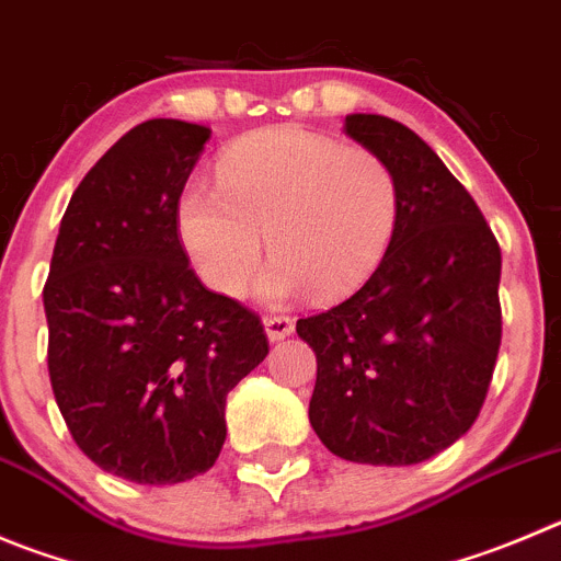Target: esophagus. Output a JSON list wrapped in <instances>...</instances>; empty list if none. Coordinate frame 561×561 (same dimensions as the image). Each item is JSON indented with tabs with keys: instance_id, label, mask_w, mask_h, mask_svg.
Here are the masks:
<instances>
[{
	"instance_id": "1",
	"label": "esophagus",
	"mask_w": 561,
	"mask_h": 561,
	"mask_svg": "<svg viewBox=\"0 0 561 561\" xmlns=\"http://www.w3.org/2000/svg\"><path fill=\"white\" fill-rule=\"evenodd\" d=\"M296 323L287 316H265V332H268L271 340H285L290 337Z\"/></svg>"
}]
</instances>
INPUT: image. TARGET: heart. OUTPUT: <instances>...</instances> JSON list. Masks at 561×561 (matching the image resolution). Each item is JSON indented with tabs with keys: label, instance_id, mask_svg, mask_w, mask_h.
<instances>
[{
	"label": "heart",
	"instance_id": "1",
	"mask_svg": "<svg viewBox=\"0 0 561 561\" xmlns=\"http://www.w3.org/2000/svg\"><path fill=\"white\" fill-rule=\"evenodd\" d=\"M218 187L187 182L174 204L193 268L221 296H243L263 260L268 298H332L363 285L390 249L401 185L390 162L305 127L256 129L216 162Z\"/></svg>",
	"mask_w": 561,
	"mask_h": 561
}]
</instances>
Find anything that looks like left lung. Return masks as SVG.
<instances>
[{"instance_id":"8db88e82","label":"left lung","mask_w":561,"mask_h":561,"mask_svg":"<svg viewBox=\"0 0 561 561\" xmlns=\"http://www.w3.org/2000/svg\"><path fill=\"white\" fill-rule=\"evenodd\" d=\"M345 135L390 162L401 218L354 296L298 318L318 379L310 423L340 459L417 465L476 423L501 348V249L432 146L387 115H345Z\"/></svg>"}]
</instances>
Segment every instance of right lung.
<instances>
[{
    "mask_svg": "<svg viewBox=\"0 0 561 561\" xmlns=\"http://www.w3.org/2000/svg\"><path fill=\"white\" fill-rule=\"evenodd\" d=\"M207 138L151 118L115 140L68 202L44 285L62 421L91 462L138 484L207 473L227 392L268 354L260 316L207 290L176 234Z\"/></svg>",
    "mask_w": 561,
    "mask_h": 561,
    "instance_id": "obj_1",
    "label": "right lung"
}]
</instances>
